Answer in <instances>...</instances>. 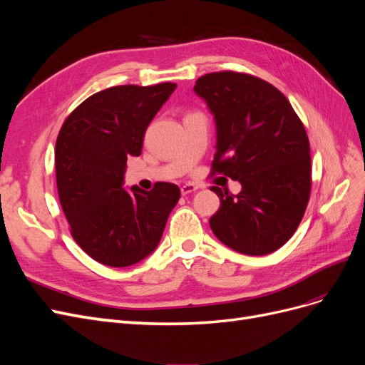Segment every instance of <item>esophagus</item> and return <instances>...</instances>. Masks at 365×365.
I'll return each mask as SVG.
<instances>
[{
    "instance_id": "obj_1",
    "label": "esophagus",
    "mask_w": 365,
    "mask_h": 365,
    "mask_svg": "<svg viewBox=\"0 0 365 365\" xmlns=\"http://www.w3.org/2000/svg\"><path fill=\"white\" fill-rule=\"evenodd\" d=\"M197 189H200V185H196V184H193V182H187V184L181 185V193H182V195H189V193L196 192Z\"/></svg>"
}]
</instances>
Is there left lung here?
<instances>
[{
	"instance_id": "obj_1",
	"label": "left lung",
	"mask_w": 365,
	"mask_h": 365,
	"mask_svg": "<svg viewBox=\"0 0 365 365\" xmlns=\"http://www.w3.org/2000/svg\"><path fill=\"white\" fill-rule=\"evenodd\" d=\"M193 90L215 115L212 175L242 184L237 195L210 189L220 197L210 227L237 252H274L295 233L311 195V148L302 120L277 88L251 74L208 73Z\"/></svg>"
}]
</instances>
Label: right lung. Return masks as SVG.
I'll return each mask as SVG.
<instances>
[{"mask_svg":"<svg viewBox=\"0 0 365 365\" xmlns=\"http://www.w3.org/2000/svg\"><path fill=\"white\" fill-rule=\"evenodd\" d=\"M176 83L120 85L96 93L63 121L54 165L73 239L106 267L138 263L155 250L181 190L158 182L150 192L123 187L128 157H138L145 132Z\"/></svg>","mask_w":365,"mask_h":365,"instance_id":"obj_1","label":"right lung"}]
</instances>
